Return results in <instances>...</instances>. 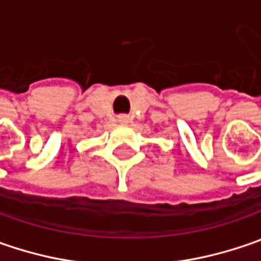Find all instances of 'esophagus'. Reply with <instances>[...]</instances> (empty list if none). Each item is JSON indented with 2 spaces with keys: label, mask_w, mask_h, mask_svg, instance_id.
Listing matches in <instances>:
<instances>
[{
  "label": "esophagus",
  "mask_w": 261,
  "mask_h": 261,
  "mask_svg": "<svg viewBox=\"0 0 261 261\" xmlns=\"http://www.w3.org/2000/svg\"><path fill=\"white\" fill-rule=\"evenodd\" d=\"M118 121L121 124H127V122H128V118H127V117H119Z\"/></svg>",
  "instance_id": "esophagus-1"
}]
</instances>
